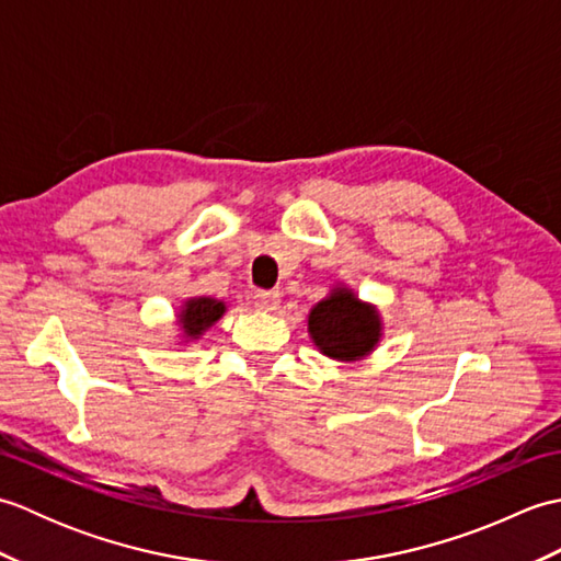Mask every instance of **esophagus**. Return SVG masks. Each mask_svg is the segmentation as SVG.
<instances>
[{"label": "esophagus", "instance_id": "1", "mask_svg": "<svg viewBox=\"0 0 561 561\" xmlns=\"http://www.w3.org/2000/svg\"><path fill=\"white\" fill-rule=\"evenodd\" d=\"M253 299H255V306L260 308V311H277V306H279V294L277 291L257 289Z\"/></svg>", "mask_w": 561, "mask_h": 561}]
</instances>
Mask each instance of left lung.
<instances>
[{"mask_svg":"<svg viewBox=\"0 0 561 561\" xmlns=\"http://www.w3.org/2000/svg\"><path fill=\"white\" fill-rule=\"evenodd\" d=\"M308 332L316 347L340 362L362 359L380 340V318L374 306L362 304L350 289H335L313 306Z\"/></svg>","mask_w":561,"mask_h":561,"instance_id":"8db88e82","label":"left lung"}]
</instances>
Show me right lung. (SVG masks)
Wrapping results in <instances>:
<instances>
[{"label":"right lung","mask_w":561,"mask_h":561,"mask_svg":"<svg viewBox=\"0 0 561 561\" xmlns=\"http://www.w3.org/2000/svg\"><path fill=\"white\" fill-rule=\"evenodd\" d=\"M226 306L217 299H209V296H202V299H190L181 311V328L185 337L195 340L207 328H211L217 320L224 316Z\"/></svg>","instance_id":"1"}]
</instances>
